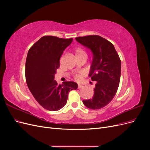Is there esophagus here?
I'll return each instance as SVG.
<instances>
[{
	"instance_id": "obj_1",
	"label": "esophagus",
	"mask_w": 150,
	"mask_h": 150,
	"mask_svg": "<svg viewBox=\"0 0 150 150\" xmlns=\"http://www.w3.org/2000/svg\"><path fill=\"white\" fill-rule=\"evenodd\" d=\"M83 87V85H81V84H78V88L79 89H80V88H82Z\"/></svg>"
}]
</instances>
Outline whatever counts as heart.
Here are the masks:
<instances>
[{
	"label": "heart",
	"instance_id": "obj_1",
	"mask_svg": "<svg viewBox=\"0 0 150 150\" xmlns=\"http://www.w3.org/2000/svg\"><path fill=\"white\" fill-rule=\"evenodd\" d=\"M74 52H75L76 56H79V55H81V54H86L85 52L84 51V50L81 47L76 48L75 50H74ZM83 75H84V72H81V73H79V74H77L74 76V79L76 80H80Z\"/></svg>",
	"mask_w": 150,
	"mask_h": 150
}]
</instances>
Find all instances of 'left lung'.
<instances>
[{
    "label": "left lung",
    "mask_w": 150,
    "mask_h": 150,
    "mask_svg": "<svg viewBox=\"0 0 150 150\" xmlns=\"http://www.w3.org/2000/svg\"><path fill=\"white\" fill-rule=\"evenodd\" d=\"M76 40L92 51L89 76L96 82L93 98L83 102L89 109L99 110L110 103L117 92L121 76L120 58L113 44L101 36L88 35Z\"/></svg>",
    "instance_id": "8db88e82"
}]
</instances>
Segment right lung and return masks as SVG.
Masks as SVG:
<instances>
[{
  "label": "right lung",
  "mask_w": 150,
  "mask_h": 150,
  "mask_svg": "<svg viewBox=\"0 0 150 150\" xmlns=\"http://www.w3.org/2000/svg\"><path fill=\"white\" fill-rule=\"evenodd\" d=\"M72 38L45 35L28 51L25 62V79L32 94L40 106L49 111L61 110L67 103L68 94L78 88V84L66 81L58 84L54 80L59 60Z\"/></svg>",
  "instance_id": "1"
}]
</instances>
